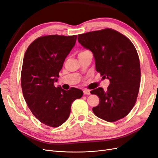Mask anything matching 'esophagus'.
Masks as SVG:
<instances>
[{
  "instance_id": "esophagus-1",
  "label": "esophagus",
  "mask_w": 158,
  "mask_h": 158,
  "mask_svg": "<svg viewBox=\"0 0 158 158\" xmlns=\"http://www.w3.org/2000/svg\"><path fill=\"white\" fill-rule=\"evenodd\" d=\"M83 93L85 94H86V95H90V90H88V89H85L83 90Z\"/></svg>"
}]
</instances>
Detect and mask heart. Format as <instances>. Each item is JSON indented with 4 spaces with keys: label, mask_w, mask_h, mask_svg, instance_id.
I'll return each mask as SVG.
<instances>
[{
    "label": "heart",
    "mask_w": 158,
    "mask_h": 158,
    "mask_svg": "<svg viewBox=\"0 0 158 158\" xmlns=\"http://www.w3.org/2000/svg\"><path fill=\"white\" fill-rule=\"evenodd\" d=\"M85 51H86V50H84V51H83V52H85Z\"/></svg>",
    "instance_id": "b5f03b06"
}]
</instances>
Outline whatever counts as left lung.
Returning <instances> with one entry per match:
<instances>
[{
  "label": "left lung",
  "mask_w": 158,
  "mask_h": 158,
  "mask_svg": "<svg viewBox=\"0 0 158 158\" xmlns=\"http://www.w3.org/2000/svg\"><path fill=\"white\" fill-rule=\"evenodd\" d=\"M77 39L93 52L96 72L110 82L107 90L99 87L90 92L100 98L94 114L108 122L125 118L134 107L140 87V61L135 46L109 28L78 35Z\"/></svg>",
  "instance_id": "left-lung-1"
}]
</instances>
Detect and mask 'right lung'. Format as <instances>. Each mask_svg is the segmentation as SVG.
I'll return each mask as SVG.
<instances>
[{"mask_svg": "<svg viewBox=\"0 0 158 158\" xmlns=\"http://www.w3.org/2000/svg\"><path fill=\"white\" fill-rule=\"evenodd\" d=\"M76 39L77 35L40 37L25 53L21 74L23 97L35 118L49 127L62 125L69 118L73 102L83 94L80 89L65 90L54 85Z\"/></svg>", "mask_w": 158, "mask_h": 158, "instance_id": "1", "label": "right lung"}]
</instances>
